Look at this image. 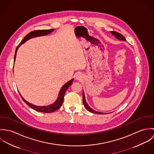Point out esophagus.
<instances>
[{
    "label": "esophagus",
    "mask_w": 154,
    "mask_h": 154,
    "mask_svg": "<svg viewBox=\"0 0 154 154\" xmlns=\"http://www.w3.org/2000/svg\"><path fill=\"white\" fill-rule=\"evenodd\" d=\"M75 78H76V80H78V81H81V80L82 79V75H81V73H77V74L76 75Z\"/></svg>",
    "instance_id": "obj_1"
}]
</instances>
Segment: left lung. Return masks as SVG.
Masks as SVG:
<instances>
[{"instance_id": "8db88e82", "label": "left lung", "mask_w": 154, "mask_h": 154, "mask_svg": "<svg viewBox=\"0 0 154 154\" xmlns=\"http://www.w3.org/2000/svg\"><path fill=\"white\" fill-rule=\"evenodd\" d=\"M110 32H111L117 39H118V40H121V41H125V42L126 41L125 38L124 37V36H123L122 34H120V33H119V32H116V31H111ZM82 100H83V103H84V104L85 107L86 109L88 110V111H89V112H93V113H96V114H106V113H104V112H98V111H95V110H93L92 108H91V107L89 106V105L87 104V101H86V100H85V94H84V91H83V93H82Z\"/></svg>"}]
</instances>
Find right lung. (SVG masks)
Instances as JSON below:
<instances>
[{
  "label": "right lung",
  "mask_w": 154,
  "mask_h": 154,
  "mask_svg": "<svg viewBox=\"0 0 154 154\" xmlns=\"http://www.w3.org/2000/svg\"><path fill=\"white\" fill-rule=\"evenodd\" d=\"M54 31V29H48V30H36V31H32L31 32H29V34H28L22 40V42H21V43L19 44V45L17 47L16 50H15V56H14V63L15 61V59H16V56H17V53L18 51V48L20 47V45L21 44H23L24 43H25L26 41H28V40L34 38V37H40V36H44L45 35L49 34L51 32H52ZM14 69V67H13ZM73 81V79H72L71 80H70L69 81H68L67 82H66V84L62 87L60 89L57 98L56 100V101L51 104H50L48 106H37L35 105H34L31 103H29V102L26 101L23 97L22 95H21V94L19 92V94H20L21 98H22V100L27 104L30 107H31L32 109H33L34 110L40 111V112H52L56 110H58L61 106L63 104V99H64V96H65V94L66 92L67 89L72 84V82Z\"/></svg>",
  "instance_id": "obj_1"
}]
</instances>
